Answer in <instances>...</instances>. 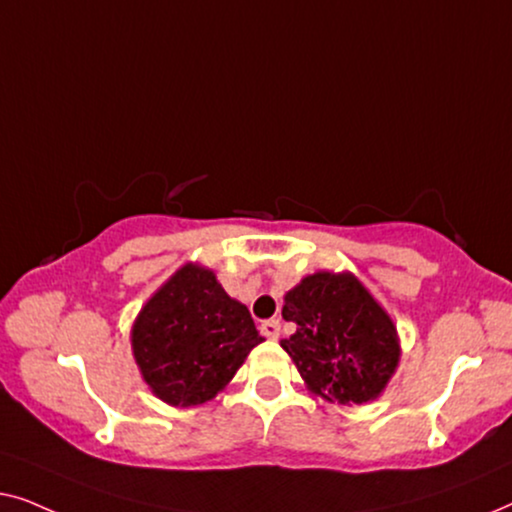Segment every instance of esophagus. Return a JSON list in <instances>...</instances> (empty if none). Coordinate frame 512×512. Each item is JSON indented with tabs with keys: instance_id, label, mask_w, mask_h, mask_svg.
<instances>
[{
	"instance_id": "esophagus-1",
	"label": "esophagus",
	"mask_w": 512,
	"mask_h": 512,
	"mask_svg": "<svg viewBox=\"0 0 512 512\" xmlns=\"http://www.w3.org/2000/svg\"><path fill=\"white\" fill-rule=\"evenodd\" d=\"M279 319H265L263 324H261V333L265 335V338H270V340H277L279 338Z\"/></svg>"
}]
</instances>
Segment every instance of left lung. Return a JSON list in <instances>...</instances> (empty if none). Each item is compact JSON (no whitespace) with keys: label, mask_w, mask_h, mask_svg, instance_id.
Listing matches in <instances>:
<instances>
[{"label":"left lung","mask_w":512,"mask_h":512,"mask_svg":"<svg viewBox=\"0 0 512 512\" xmlns=\"http://www.w3.org/2000/svg\"><path fill=\"white\" fill-rule=\"evenodd\" d=\"M282 317L296 324L282 347L314 394L361 405L387 387L398 363L396 326L354 275L305 277L286 293Z\"/></svg>","instance_id":"obj_1"}]
</instances>
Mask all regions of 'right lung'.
Here are the masks:
<instances>
[{
    "mask_svg": "<svg viewBox=\"0 0 512 512\" xmlns=\"http://www.w3.org/2000/svg\"><path fill=\"white\" fill-rule=\"evenodd\" d=\"M261 340L247 307L198 265H184L132 326V352L146 384L179 408L219 394Z\"/></svg>",
    "mask_w": 512,
    "mask_h": 512,
    "instance_id": "add662e5",
    "label": "right lung"
}]
</instances>
